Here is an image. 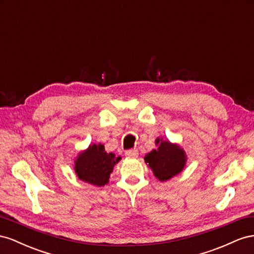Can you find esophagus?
<instances>
[{"instance_id": "1", "label": "esophagus", "mask_w": 254, "mask_h": 254, "mask_svg": "<svg viewBox=\"0 0 254 254\" xmlns=\"http://www.w3.org/2000/svg\"><path fill=\"white\" fill-rule=\"evenodd\" d=\"M126 155L127 157H137V155H138V151H137L136 149H129V150H127L126 151Z\"/></svg>"}]
</instances>
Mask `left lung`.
Instances as JSON below:
<instances>
[{"instance_id": "1", "label": "left lung", "mask_w": 254, "mask_h": 254, "mask_svg": "<svg viewBox=\"0 0 254 254\" xmlns=\"http://www.w3.org/2000/svg\"><path fill=\"white\" fill-rule=\"evenodd\" d=\"M155 143L157 149L152 150L144 157V162L153 171V175L161 182L167 181L179 175L185 167V151L177 143L157 138Z\"/></svg>"}]
</instances>
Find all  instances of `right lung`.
Returning a JSON list of instances; mask_svg holds the SVG:
<instances>
[{
    "label": "right lung",
    "instance_id": "right-lung-1",
    "mask_svg": "<svg viewBox=\"0 0 254 254\" xmlns=\"http://www.w3.org/2000/svg\"><path fill=\"white\" fill-rule=\"evenodd\" d=\"M121 159L114 153H107L104 144L93 143L81 152L75 159L74 170L79 180L95 186H104L108 183L114 166Z\"/></svg>",
    "mask_w": 254,
    "mask_h": 254
}]
</instances>
